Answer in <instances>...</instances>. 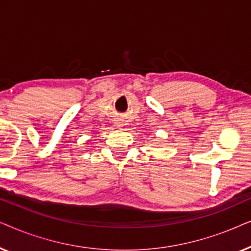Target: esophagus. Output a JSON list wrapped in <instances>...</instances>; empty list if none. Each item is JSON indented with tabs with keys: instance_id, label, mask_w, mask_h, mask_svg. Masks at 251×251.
Returning <instances> with one entry per match:
<instances>
[{
	"instance_id": "esophagus-1",
	"label": "esophagus",
	"mask_w": 251,
	"mask_h": 251,
	"mask_svg": "<svg viewBox=\"0 0 251 251\" xmlns=\"http://www.w3.org/2000/svg\"><path fill=\"white\" fill-rule=\"evenodd\" d=\"M122 126V125H121V123H119V126Z\"/></svg>"
}]
</instances>
